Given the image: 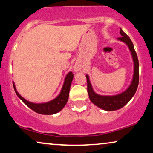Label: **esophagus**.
I'll use <instances>...</instances> for the list:
<instances>
[{
  "label": "esophagus",
  "mask_w": 153,
  "mask_h": 153,
  "mask_svg": "<svg viewBox=\"0 0 153 153\" xmlns=\"http://www.w3.org/2000/svg\"><path fill=\"white\" fill-rule=\"evenodd\" d=\"M75 71H79V68H78V67H76V68H75Z\"/></svg>",
  "instance_id": "34e87169"
}]
</instances>
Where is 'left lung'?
<instances>
[{
	"mask_svg": "<svg viewBox=\"0 0 153 153\" xmlns=\"http://www.w3.org/2000/svg\"><path fill=\"white\" fill-rule=\"evenodd\" d=\"M120 34L122 36L119 37L117 39L123 42L127 45L131 52L133 61H134V75H133L132 80L129 88L124 92L114 95V96H101L94 92L90 80H89L88 75H86L88 94L89 99L91 102L99 108L105 111H108L118 110L125 106L134 96L139 84V61L137 55L134 50V45L129 36L122 31V29H120Z\"/></svg>",
	"mask_w": 153,
	"mask_h": 153,
	"instance_id": "8db88e82",
	"label": "left lung"
}]
</instances>
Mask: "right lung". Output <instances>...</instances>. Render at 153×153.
<instances>
[{
    "instance_id": "add662e5",
    "label": "right lung",
    "mask_w": 153,
    "mask_h": 153,
    "mask_svg": "<svg viewBox=\"0 0 153 153\" xmlns=\"http://www.w3.org/2000/svg\"><path fill=\"white\" fill-rule=\"evenodd\" d=\"M73 79V73L72 72H69L65 78L64 83H63L62 90L55 99L52 100L47 103H31L27 100L24 99L20 94L17 92L14 82H13V88H14L16 94L18 97L24 102L28 107L32 109L34 111L40 114L51 115L54 114L57 112L60 111L64 108L67 102H68V97H69V91L71 88V85Z\"/></svg>"
}]
</instances>
